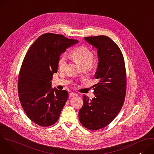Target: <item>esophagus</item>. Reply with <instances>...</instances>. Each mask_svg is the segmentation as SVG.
Returning a JSON list of instances; mask_svg holds the SVG:
<instances>
[{"instance_id": "34e87169", "label": "esophagus", "mask_w": 154, "mask_h": 154, "mask_svg": "<svg viewBox=\"0 0 154 154\" xmlns=\"http://www.w3.org/2000/svg\"><path fill=\"white\" fill-rule=\"evenodd\" d=\"M69 96H71V97H75V96H77V94L75 93L71 92V93H69Z\"/></svg>"}]
</instances>
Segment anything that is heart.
Returning a JSON list of instances; mask_svg holds the SVG:
<instances>
[{
    "instance_id": "b5f03b06",
    "label": "heart",
    "mask_w": 154,
    "mask_h": 154,
    "mask_svg": "<svg viewBox=\"0 0 154 154\" xmlns=\"http://www.w3.org/2000/svg\"><path fill=\"white\" fill-rule=\"evenodd\" d=\"M70 57L74 61L78 62L83 69H88L91 66L94 55L93 52L88 48L82 46L72 51L70 53ZM66 57L64 55H61L58 62V68L63 71L66 68Z\"/></svg>"
}]
</instances>
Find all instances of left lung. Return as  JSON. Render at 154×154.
<instances>
[{
  "label": "left lung",
  "instance_id": "8db88e82",
  "mask_svg": "<svg viewBox=\"0 0 154 154\" xmlns=\"http://www.w3.org/2000/svg\"><path fill=\"white\" fill-rule=\"evenodd\" d=\"M84 39L97 50L94 77L99 83L93 86L94 98L84 95L79 118L85 128L96 130L108 125L121 110L126 93L125 68L122 54L112 39L104 35Z\"/></svg>",
  "mask_w": 154,
  "mask_h": 154
}]
</instances>
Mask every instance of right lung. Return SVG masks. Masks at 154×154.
I'll use <instances>...</instances> for the list:
<instances>
[{
  "instance_id": "obj_1",
  "label": "right lung",
  "mask_w": 154,
  "mask_h": 154,
  "mask_svg": "<svg viewBox=\"0 0 154 154\" xmlns=\"http://www.w3.org/2000/svg\"><path fill=\"white\" fill-rule=\"evenodd\" d=\"M78 42L61 35L43 34L24 57L18 79L19 98L29 118L40 126L55 124L67 101L68 91L52 88L51 80L61 54Z\"/></svg>"
}]
</instances>
